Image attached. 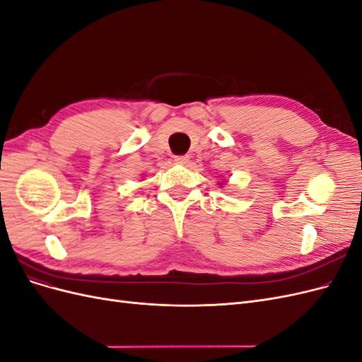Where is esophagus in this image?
I'll return each instance as SVG.
<instances>
[{
  "label": "esophagus",
  "instance_id": "obj_1",
  "mask_svg": "<svg viewBox=\"0 0 362 362\" xmlns=\"http://www.w3.org/2000/svg\"><path fill=\"white\" fill-rule=\"evenodd\" d=\"M189 161H190L189 156H177V157H175V163L182 164V166H185V164H189Z\"/></svg>",
  "mask_w": 362,
  "mask_h": 362
}]
</instances>
